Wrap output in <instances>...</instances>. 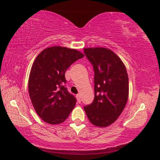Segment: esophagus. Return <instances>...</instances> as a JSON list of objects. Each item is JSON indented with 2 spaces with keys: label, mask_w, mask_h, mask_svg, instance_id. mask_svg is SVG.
<instances>
[{
  "label": "esophagus",
  "mask_w": 160,
  "mask_h": 160,
  "mask_svg": "<svg viewBox=\"0 0 160 160\" xmlns=\"http://www.w3.org/2000/svg\"><path fill=\"white\" fill-rule=\"evenodd\" d=\"M76 98H77V100L78 102H81V95L80 94H78V95H76Z\"/></svg>",
  "instance_id": "obj_1"
}]
</instances>
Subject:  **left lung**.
<instances>
[{"instance_id": "8db88e82", "label": "left lung", "mask_w": 160, "mask_h": 160, "mask_svg": "<svg viewBox=\"0 0 160 160\" xmlns=\"http://www.w3.org/2000/svg\"><path fill=\"white\" fill-rule=\"evenodd\" d=\"M84 52L95 71V98L84 109L92 124L105 128L118 119L126 106L129 95L128 73L121 59L110 49L85 48Z\"/></svg>"}]
</instances>
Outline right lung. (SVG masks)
<instances>
[{"instance_id":"add662e5","label":"right lung","mask_w":160,"mask_h":160,"mask_svg":"<svg viewBox=\"0 0 160 160\" xmlns=\"http://www.w3.org/2000/svg\"><path fill=\"white\" fill-rule=\"evenodd\" d=\"M84 56L76 49L52 47L43 49L35 60L28 92L36 113L47 123H62L75 107L76 98L65 87V73Z\"/></svg>"}]
</instances>
